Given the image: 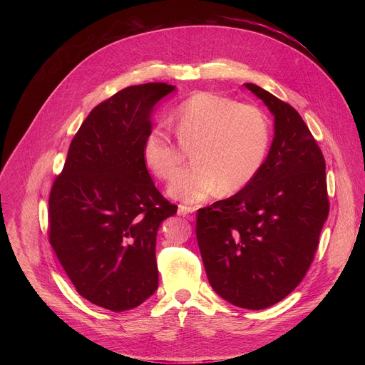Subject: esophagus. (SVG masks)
<instances>
[{
	"label": "esophagus",
	"instance_id": "esophagus-1",
	"mask_svg": "<svg viewBox=\"0 0 365 365\" xmlns=\"http://www.w3.org/2000/svg\"><path fill=\"white\" fill-rule=\"evenodd\" d=\"M195 211H196L195 206L179 205V211H178V212H179V215H182V217H185V218L193 221V220H195Z\"/></svg>",
	"mask_w": 365,
	"mask_h": 365
}]
</instances>
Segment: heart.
Returning a JSON list of instances; mask_svg holds the SVG:
<instances>
[{
  "instance_id": "b5f03b06",
  "label": "heart",
  "mask_w": 365,
  "mask_h": 365,
  "mask_svg": "<svg viewBox=\"0 0 365 365\" xmlns=\"http://www.w3.org/2000/svg\"><path fill=\"white\" fill-rule=\"evenodd\" d=\"M175 134L155 125L143 143V160L160 180H170L190 148L192 163L169 187L185 202H200L218 187L232 193L247 186L262 169L270 145V123L266 113L215 92H197L175 114Z\"/></svg>"
}]
</instances>
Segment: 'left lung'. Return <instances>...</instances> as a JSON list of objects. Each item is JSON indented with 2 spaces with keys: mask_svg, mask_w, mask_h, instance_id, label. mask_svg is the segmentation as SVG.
Returning <instances> with one entry per match:
<instances>
[{
  "mask_svg": "<svg viewBox=\"0 0 365 365\" xmlns=\"http://www.w3.org/2000/svg\"><path fill=\"white\" fill-rule=\"evenodd\" d=\"M274 115V140L257 176L234 196L200 207L196 238L207 280L251 310L284 299L303 280L329 214L324 154L290 103L245 83Z\"/></svg>",
  "mask_w": 365,
  "mask_h": 365,
  "instance_id": "8db88e82",
  "label": "left lung"
}]
</instances>
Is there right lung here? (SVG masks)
Listing matches in <instances>:
<instances>
[{
	"label": "right lung",
	"mask_w": 365,
	"mask_h": 365,
	"mask_svg": "<svg viewBox=\"0 0 365 365\" xmlns=\"http://www.w3.org/2000/svg\"><path fill=\"white\" fill-rule=\"evenodd\" d=\"M175 86L118 91L89 113L48 195V242L76 292L113 312L141 304L159 284L155 237L178 212L143 160L154 103Z\"/></svg>",
	"instance_id": "right-lung-1"
}]
</instances>
